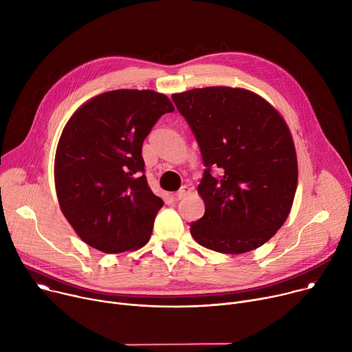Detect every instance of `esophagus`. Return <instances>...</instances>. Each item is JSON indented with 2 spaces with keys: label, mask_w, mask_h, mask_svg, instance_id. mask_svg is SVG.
Returning <instances> with one entry per match:
<instances>
[{
  "label": "esophagus",
  "mask_w": 352,
  "mask_h": 352,
  "mask_svg": "<svg viewBox=\"0 0 352 352\" xmlns=\"http://www.w3.org/2000/svg\"><path fill=\"white\" fill-rule=\"evenodd\" d=\"M190 192H192V188H190V186H188V185H184V186H182V188L175 193V199H177V200H181V199L186 197Z\"/></svg>",
  "instance_id": "obj_1"
}]
</instances>
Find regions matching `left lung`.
<instances>
[{
    "mask_svg": "<svg viewBox=\"0 0 352 352\" xmlns=\"http://www.w3.org/2000/svg\"><path fill=\"white\" fill-rule=\"evenodd\" d=\"M206 166L197 186L205 216L190 235L220 254L238 255L267 242L285 223L298 182L289 128L262 96L210 86L171 96ZM219 168L221 175H211Z\"/></svg>",
    "mask_w": 352,
    "mask_h": 352,
    "instance_id": "obj_1",
    "label": "left lung"
}]
</instances>
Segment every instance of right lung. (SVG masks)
Here are the masks:
<instances>
[{"mask_svg":"<svg viewBox=\"0 0 352 352\" xmlns=\"http://www.w3.org/2000/svg\"><path fill=\"white\" fill-rule=\"evenodd\" d=\"M173 111L163 93L118 89L90 98L64 126L54 160L57 197L89 246L121 254L150 239L164 202L147 185L142 144Z\"/></svg>","mask_w":352,"mask_h":352,"instance_id":"right-lung-1","label":"right lung"}]
</instances>
